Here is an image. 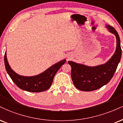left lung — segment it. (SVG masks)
Returning <instances> with one entry per match:
<instances>
[{"label": "left lung", "instance_id": "left-lung-1", "mask_svg": "<svg viewBox=\"0 0 123 123\" xmlns=\"http://www.w3.org/2000/svg\"><path fill=\"white\" fill-rule=\"evenodd\" d=\"M106 27L116 35V49L111 58L105 64L91 67L84 65L68 61L72 67L71 76L73 82L78 89L89 92L98 89L106 85L113 77L122 57L120 40L117 32L113 27Z\"/></svg>", "mask_w": 123, "mask_h": 123}]
</instances>
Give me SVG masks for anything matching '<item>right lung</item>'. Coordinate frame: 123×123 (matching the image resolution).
<instances>
[{
	"instance_id": "obj_1",
	"label": "right lung",
	"mask_w": 123,
	"mask_h": 123,
	"mask_svg": "<svg viewBox=\"0 0 123 123\" xmlns=\"http://www.w3.org/2000/svg\"><path fill=\"white\" fill-rule=\"evenodd\" d=\"M65 62L66 60L61 61L37 76H22L16 73L10 68L7 61L6 51L4 54L6 69L12 80L20 89L31 92H41L48 89L52 84L55 74Z\"/></svg>"
}]
</instances>
